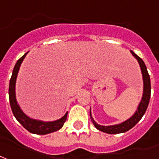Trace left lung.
Listing matches in <instances>:
<instances>
[{"mask_svg":"<svg viewBox=\"0 0 159 159\" xmlns=\"http://www.w3.org/2000/svg\"><path fill=\"white\" fill-rule=\"evenodd\" d=\"M131 54L133 55L136 59L139 62L140 66H141V70H142V77H143V83H144V88H143V95H142V98L141 103H140L139 106L137 108L136 112L134 114L132 117H130L129 120H125V122L121 124L115 125H109V126H103L98 125L96 122L93 120V119L92 118L91 113H90V117L94 126L97 128L98 130H101L103 132L109 134H119L122 133V132H125L135 126L140 120L142 119L143 115L145 114L146 110L148 109V106L149 100H150V96H151V82H150V76L147 70V66H146L145 63L142 61V59L140 58L139 56H136V54L133 51H130Z\"/></svg>","mask_w":159,"mask_h":159,"instance_id":"1","label":"left lung"}]
</instances>
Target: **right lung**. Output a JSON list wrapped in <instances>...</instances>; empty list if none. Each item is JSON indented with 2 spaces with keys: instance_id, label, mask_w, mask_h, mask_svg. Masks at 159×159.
<instances>
[{
  "instance_id": "1",
  "label": "right lung",
  "mask_w": 159,
  "mask_h": 159,
  "mask_svg": "<svg viewBox=\"0 0 159 159\" xmlns=\"http://www.w3.org/2000/svg\"><path fill=\"white\" fill-rule=\"evenodd\" d=\"M28 53L24 54L21 58L18 60L14 66L12 70V75L10 79V84H9V100H10V105L13 113L14 116L16 117L17 121L28 130L29 132L38 135H45V134L51 133L54 131L60 130L63 126V125L67 119V113L61 119L52 122H43L40 120H36L33 119L29 118L21 110L20 107L16 100V95H15V84H16V79H17V72L19 70L21 63L23 62V59L25 58L26 55Z\"/></svg>"
}]
</instances>
